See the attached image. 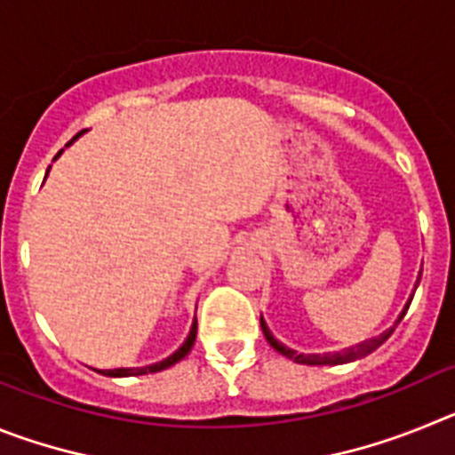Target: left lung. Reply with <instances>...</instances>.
I'll return each mask as SVG.
<instances>
[{
	"label": "left lung",
	"mask_w": 455,
	"mask_h": 455,
	"mask_svg": "<svg viewBox=\"0 0 455 455\" xmlns=\"http://www.w3.org/2000/svg\"><path fill=\"white\" fill-rule=\"evenodd\" d=\"M421 280V271L419 275H417V284H419ZM415 284V289H417ZM412 296L415 293H410V299L408 303H405V307L401 309V315L396 316V321H394V325H389L387 331H383L380 335L376 337H369V339L360 341V344H355V347H348V348H341V351H335V353H299V351H293V348L284 347L283 341H277L275 337H273V332L268 331V325L267 321H264V316H259V323H262V332L264 337H267V341L271 344L273 348H275L277 353H283L284 357H289V360H293V363H299V364H347V363H353V360H360V357L369 355V353L376 351L383 341L389 339V335L394 332V328L401 323V319L405 316V312H408L410 303H412Z\"/></svg>",
	"instance_id": "obj_1"
}]
</instances>
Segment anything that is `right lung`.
<instances>
[{
    "mask_svg": "<svg viewBox=\"0 0 455 455\" xmlns=\"http://www.w3.org/2000/svg\"><path fill=\"white\" fill-rule=\"evenodd\" d=\"M84 132H79L77 136H75V139L70 140V143H68L66 148H70L72 143H75V140L79 139V136H82ZM63 155V150H59V155L54 156V159H59V156ZM52 168V166H50ZM50 168H47V172H50ZM47 178V175H45ZM196 332H198V319H196V316H193V323H191V331H188V335H187V339L182 341V347L178 348V351L172 353V355H168V357H164V360H159V363H155V364H146V367H118V369H95V371L98 373H102V376H108V378H127V376H146V373H156V371H164V369H168V367H172V364H178L180 360H184V357L188 355V353H191V348H193V344H196Z\"/></svg>",
    "mask_w": 455,
    "mask_h": 455,
    "instance_id": "1",
    "label": "right lung"
}]
</instances>
